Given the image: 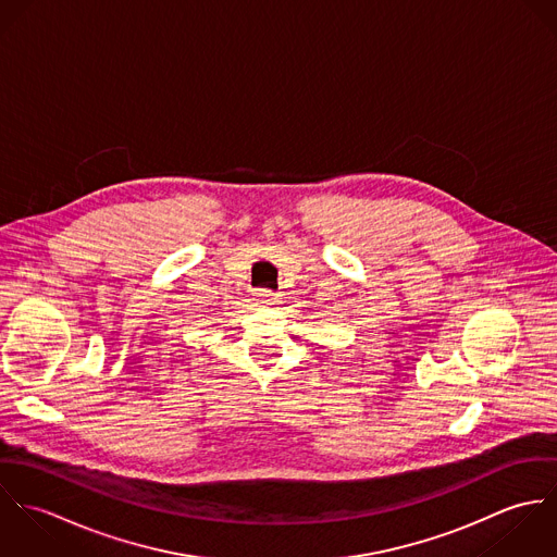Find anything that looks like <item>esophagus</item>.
Listing matches in <instances>:
<instances>
[{"mask_svg":"<svg viewBox=\"0 0 557 557\" xmlns=\"http://www.w3.org/2000/svg\"><path fill=\"white\" fill-rule=\"evenodd\" d=\"M255 300H257L259 305H274V302H276V294L270 292V289H257V292H255Z\"/></svg>","mask_w":557,"mask_h":557,"instance_id":"1","label":"esophagus"}]
</instances>
